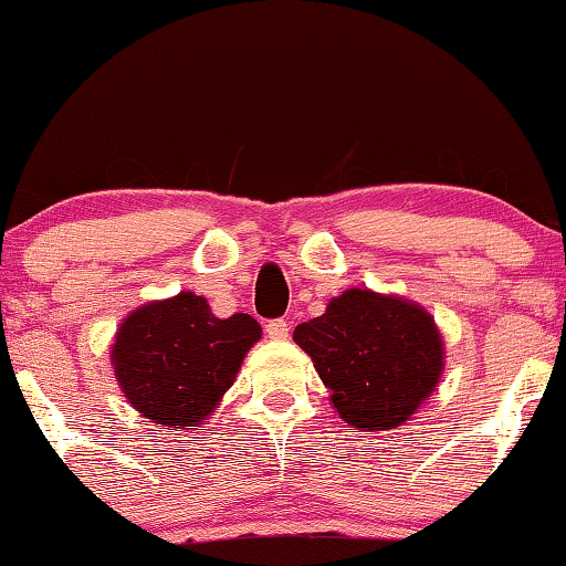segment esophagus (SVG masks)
<instances>
[{
	"instance_id": "obj_1",
	"label": "esophagus",
	"mask_w": 566,
	"mask_h": 566,
	"mask_svg": "<svg viewBox=\"0 0 566 566\" xmlns=\"http://www.w3.org/2000/svg\"><path fill=\"white\" fill-rule=\"evenodd\" d=\"M265 332H268L270 339H285V337H289V332H291V324L285 319H270L265 324Z\"/></svg>"
}]
</instances>
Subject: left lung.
Wrapping results in <instances>:
<instances>
[{
	"instance_id": "left-lung-1",
	"label": "left lung",
	"mask_w": 566,
	"mask_h": 566,
	"mask_svg": "<svg viewBox=\"0 0 566 566\" xmlns=\"http://www.w3.org/2000/svg\"><path fill=\"white\" fill-rule=\"evenodd\" d=\"M298 347L353 428L391 430L415 415L443 370V343L420 306L350 289L298 324Z\"/></svg>"
}]
</instances>
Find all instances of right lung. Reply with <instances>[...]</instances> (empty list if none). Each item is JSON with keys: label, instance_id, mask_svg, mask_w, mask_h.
I'll return each instance as SVG.
<instances>
[{"label": "right lung", "instance_id": "right-lung-1", "mask_svg": "<svg viewBox=\"0 0 566 566\" xmlns=\"http://www.w3.org/2000/svg\"><path fill=\"white\" fill-rule=\"evenodd\" d=\"M262 335L258 319L213 316L196 293L136 308L113 345L120 389L151 422L198 428L231 389L244 355Z\"/></svg>", "mask_w": 566, "mask_h": 566}]
</instances>
